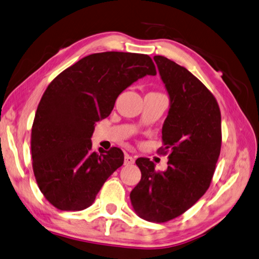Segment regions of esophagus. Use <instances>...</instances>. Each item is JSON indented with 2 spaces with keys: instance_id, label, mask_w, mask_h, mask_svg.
I'll use <instances>...</instances> for the list:
<instances>
[{
  "instance_id": "1",
  "label": "esophagus",
  "mask_w": 259,
  "mask_h": 259,
  "mask_svg": "<svg viewBox=\"0 0 259 259\" xmlns=\"http://www.w3.org/2000/svg\"><path fill=\"white\" fill-rule=\"evenodd\" d=\"M134 161H135L134 157L130 156V155H125V160H124L125 165H132V164H134Z\"/></svg>"
}]
</instances>
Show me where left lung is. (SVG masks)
Wrapping results in <instances>:
<instances>
[{"label":"left lung","instance_id":"obj_1","mask_svg":"<svg viewBox=\"0 0 259 259\" xmlns=\"http://www.w3.org/2000/svg\"><path fill=\"white\" fill-rule=\"evenodd\" d=\"M160 78L169 95L162 125V151H169L167 169L138 158L141 181L130 194L141 219L164 223L182 215L208 190L222 143L221 111L209 90L187 68L155 56Z\"/></svg>","mask_w":259,"mask_h":259}]
</instances>
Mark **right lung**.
<instances>
[{"instance_id":"obj_1","label":"right lung","mask_w":259,"mask_h":259,"mask_svg":"<svg viewBox=\"0 0 259 259\" xmlns=\"http://www.w3.org/2000/svg\"><path fill=\"white\" fill-rule=\"evenodd\" d=\"M157 74L151 58L130 52L80 59L45 90L31 128L33 170L40 192L60 210H83L124 164L118 148L92 151L95 122L108 117L122 91Z\"/></svg>"}]
</instances>
